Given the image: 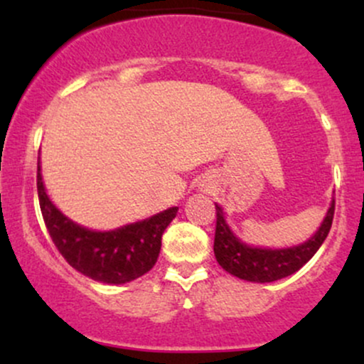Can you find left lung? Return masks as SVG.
<instances>
[{"label": "left lung", "mask_w": 364, "mask_h": 364, "mask_svg": "<svg viewBox=\"0 0 364 364\" xmlns=\"http://www.w3.org/2000/svg\"><path fill=\"white\" fill-rule=\"evenodd\" d=\"M333 207L336 200L332 198L320 228L303 243L286 246V248H263V246L245 243L240 236H236L231 225L228 224L224 208L215 203L217 225L214 253L217 262L225 272L248 282H274L298 272L318 252L327 237L333 219Z\"/></svg>", "instance_id": "obj_1"}]
</instances>
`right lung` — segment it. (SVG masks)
I'll return each instance as SVG.
<instances>
[{
  "mask_svg": "<svg viewBox=\"0 0 364 364\" xmlns=\"http://www.w3.org/2000/svg\"><path fill=\"white\" fill-rule=\"evenodd\" d=\"M37 193L46 228L65 260L87 277L111 286L135 281L156 265L162 235L178 215V207H169L109 231L85 228L63 214L49 198L41 159L37 162Z\"/></svg>",
  "mask_w": 364,
  "mask_h": 364,
  "instance_id": "add662e5",
  "label": "right lung"
}]
</instances>
